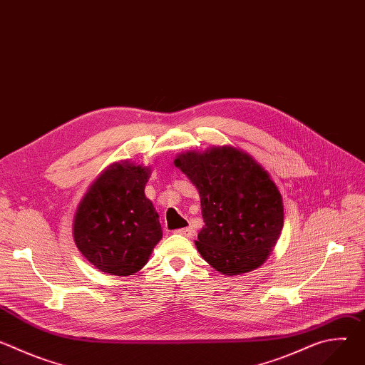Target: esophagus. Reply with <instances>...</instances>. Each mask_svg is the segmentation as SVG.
Here are the masks:
<instances>
[{
  "label": "esophagus",
  "mask_w": 365,
  "mask_h": 365,
  "mask_svg": "<svg viewBox=\"0 0 365 365\" xmlns=\"http://www.w3.org/2000/svg\"><path fill=\"white\" fill-rule=\"evenodd\" d=\"M175 234H179V235H183V237H187V238H192L195 235V230L192 227H186V228H180V230H176Z\"/></svg>",
  "instance_id": "esophagus-1"
}]
</instances>
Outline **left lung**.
I'll return each instance as SVG.
<instances>
[{"mask_svg": "<svg viewBox=\"0 0 365 365\" xmlns=\"http://www.w3.org/2000/svg\"><path fill=\"white\" fill-rule=\"evenodd\" d=\"M175 166L196 186L205 225L195 241L225 276L262 266L283 228V200L270 175L231 145L178 154Z\"/></svg>", "mask_w": 365, "mask_h": 365, "instance_id": "obj_1", "label": "left lung"}]
</instances>
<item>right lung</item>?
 <instances>
[{
    "instance_id": "obj_1",
    "label": "right lung",
    "mask_w": 365,
    "mask_h": 365,
    "mask_svg": "<svg viewBox=\"0 0 365 365\" xmlns=\"http://www.w3.org/2000/svg\"><path fill=\"white\" fill-rule=\"evenodd\" d=\"M150 169L114 163L89 186L73 218L78 250L98 270L131 276L162 240V225L144 195Z\"/></svg>"
}]
</instances>
